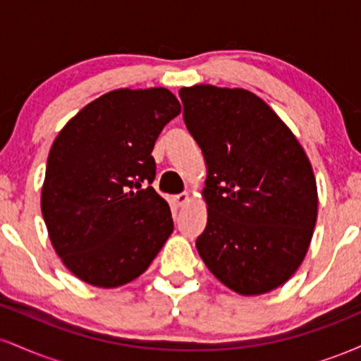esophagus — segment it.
I'll use <instances>...</instances> for the list:
<instances>
[{
	"mask_svg": "<svg viewBox=\"0 0 361 361\" xmlns=\"http://www.w3.org/2000/svg\"><path fill=\"white\" fill-rule=\"evenodd\" d=\"M190 202V193H180V195H176L175 197V204L178 205V207H183V205H186Z\"/></svg>",
	"mask_w": 361,
	"mask_h": 361,
	"instance_id": "esophagus-1",
	"label": "esophagus"
}]
</instances>
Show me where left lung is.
I'll return each instance as SVG.
<instances>
[{"instance_id":"obj_1","label":"left lung","mask_w":361,"mask_h":361,"mask_svg":"<svg viewBox=\"0 0 361 361\" xmlns=\"http://www.w3.org/2000/svg\"><path fill=\"white\" fill-rule=\"evenodd\" d=\"M183 118L207 166V227L197 250L239 295L283 285L307 255L317 185L304 147L259 97L243 88L180 90Z\"/></svg>"}]
</instances>
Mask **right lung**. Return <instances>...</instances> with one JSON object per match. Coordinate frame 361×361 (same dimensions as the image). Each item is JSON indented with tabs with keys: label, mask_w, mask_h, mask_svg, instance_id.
<instances>
[{
	"label": "right lung",
	"mask_w": 361,
	"mask_h": 361,
	"mask_svg": "<svg viewBox=\"0 0 361 361\" xmlns=\"http://www.w3.org/2000/svg\"><path fill=\"white\" fill-rule=\"evenodd\" d=\"M180 111L166 88L114 90L54 140L40 209L52 247L85 283L117 288L135 280L171 235V210L151 186V152Z\"/></svg>",
	"instance_id": "right-lung-1"
}]
</instances>
